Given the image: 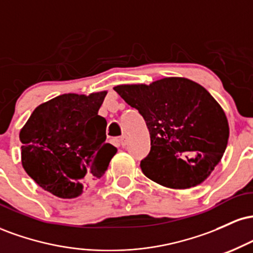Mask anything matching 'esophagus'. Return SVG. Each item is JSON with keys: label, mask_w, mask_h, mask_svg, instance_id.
<instances>
[{"label": "esophagus", "mask_w": 253, "mask_h": 253, "mask_svg": "<svg viewBox=\"0 0 253 253\" xmlns=\"http://www.w3.org/2000/svg\"><path fill=\"white\" fill-rule=\"evenodd\" d=\"M127 141H128V136H127L126 134H123L120 136V144L123 145V146H126Z\"/></svg>", "instance_id": "obj_1"}]
</instances>
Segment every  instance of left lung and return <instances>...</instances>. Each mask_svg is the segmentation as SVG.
Returning <instances> with one entry per match:
<instances>
[{"label": "left lung", "instance_id": "left-lung-1", "mask_svg": "<svg viewBox=\"0 0 253 253\" xmlns=\"http://www.w3.org/2000/svg\"><path fill=\"white\" fill-rule=\"evenodd\" d=\"M114 90L143 115L151 151L140 163L151 181L170 189L196 187L210 177L228 143L225 112L202 85L184 77Z\"/></svg>", "mask_w": 253, "mask_h": 253}]
</instances>
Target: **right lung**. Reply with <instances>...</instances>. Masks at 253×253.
Listing matches in <instances>:
<instances>
[{
    "mask_svg": "<svg viewBox=\"0 0 253 253\" xmlns=\"http://www.w3.org/2000/svg\"><path fill=\"white\" fill-rule=\"evenodd\" d=\"M107 91L63 94L37 107L20 130L21 163L43 190L75 199L104 175L118 152L98 115Z\"/></svg>",
    "mask_w": 253,
    "mask_h": 253,
    "instance_id": "add662e5",
    "label": "right lung"
}]
</instances>
